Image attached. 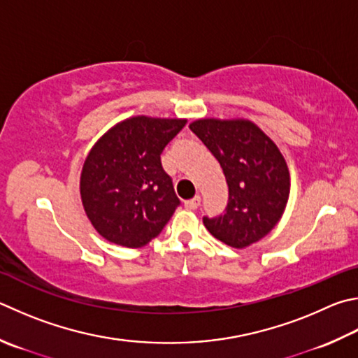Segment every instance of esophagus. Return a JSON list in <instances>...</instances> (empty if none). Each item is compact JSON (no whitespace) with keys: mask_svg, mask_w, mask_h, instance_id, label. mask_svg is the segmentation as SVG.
<instances>
[{"mask_svg":"<svg viewBox=\"0 0 358 358\" xmlns=\"http://www.w3.org/2000/svg\"><path fill=\"white\" fill-rule=\"evenodd\" d=\"M199 205H200V196H196L194 199L185 201V206L187 208V210H197Z\"/></svg>","mask_w":358,"mask_h":358,"instance_id":"obj_1","label":"esophagus"}]
</instances>
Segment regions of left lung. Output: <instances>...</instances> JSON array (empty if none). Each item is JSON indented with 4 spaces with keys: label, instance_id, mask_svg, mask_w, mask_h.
I'll use <instances>...</instances> for the list:
<instances>
[{
    "label": "left lung",
    "instance_id": "1",
    "mask_svg": "<svg viewBox=\"0 0 358 358\" xmlns=\"http://www.w3.org/2000/svg\"><path fill=\"white\" fill-rule=\"evenodd\" d=\"M191 131L222 167L229 203L217 217H203L211 235L244 249L259 241L282 219L289 199V171L268 134L245 119H199Z\"/></svg>",
    "mask_w": 358,
    "mask_h": 358
}]
</instances>
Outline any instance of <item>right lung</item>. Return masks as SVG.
<instances>
[{
  "instance_id": "obj_1",
  "label": "right lung",
  "mask_w": 358,
  "mask_h": 358,
  "mask_svg": "<svg viewBox=\"0 0 358 358\" xmlns=\"http://www.w3.org/2000/svg\"><path fill=\"white\" fill-rule=\"evenodd\" d=\"M185 125L186 119L129 117L90 148L80 194L90 224L106 241L138 249L172 217L180 200L161 153Z\"/></svg>"
}]
</instances>
